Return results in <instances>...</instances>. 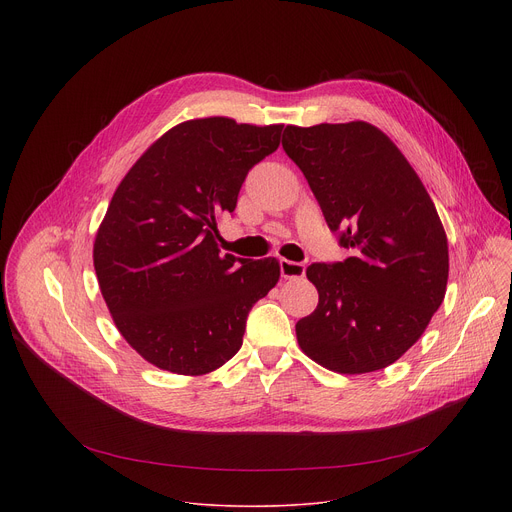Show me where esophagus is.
Here are the masks:
<instances>
[{"mask_svg":"<svg viewBox=\"0 0 512 512\" xmlns=\"http://www.w3.org/2000/svg\"><path fill=\"white\" fill-rule=\"evenodd\" d=\"M279 269H281V277H283V279L304 277V273H306V265H304V263L289 261V259H281V261H279Z\"/></svg>","mask_w":512,"mask_h":512,"instance_id":"obj_1","label":"esophagus"}]
</instances>
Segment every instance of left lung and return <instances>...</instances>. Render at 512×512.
<instances>
[{
  "mask_svg": "<svg viewBox=\"0 0 512 512\" xmlns=\"http://www.w3.org/2000/svg\"><path fill=\"white\" fill-rule=\"evenodd\" d=\"M281 145L352 249L340 263L306 269L318 308L296 324L298 344L340 375L381 371L444 302L450 259L440 214L391 137L367 121L287 125Z\"/></svg>",
  "mask_w": 512,
  "mask_h": 512,
  "instance_id": "1",
  "label": "left lung"
}]
</instances>
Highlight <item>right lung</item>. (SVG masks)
I'll return each instance as SVG.
<instances>
[{"label":"right lung","instance_id":"obj_1","mask_svg":"<svg viewBox=\"0 0 512 512\" xmlns=\"http://www.w3.org/2000/svg\"><path fill=\"white\" fill-rule=\"evenodd\" d=\"M283 125L204 117L158 137L119 182L93 263L127 344L154 367L200 377L231 360L249 310L279 281V261L218 249L247 172L273 154Z\"/></svg>","mask_w":512,"mask_h":512}]
</instances>
